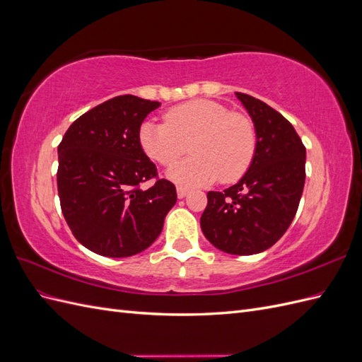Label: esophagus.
I'll return each mask as SVG.
<instances>
[{"label":"esophagus","instance_id":"1","mask_svg":"<svg viewBox=\"0 0 362 362\" xmlns=\"http://www.w3.org/2000/svg\"><path fill=\"white\" fill-rule=\"evenodd\" d=\"M189 192H190V190H189L187 187H182V185H178V187H177V194H178V198H180V199H182L184 196L187 194Z\"/></svg>","mask_w":362,"mask_h":362}]
</instances>
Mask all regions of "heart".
<instances>
[{
	"mask_svg": "<svg viewBox=\"0 0 362 362\" xmlns=\"http://www.w3.org/2000/svg\"><path fill=\"white\" fill-rule=\"evenodd\" d=\"M164 122L145 120L139 128L144 154L164 168L177 163L190 145L192 157L169 170V177L185 185L216 181L233 182L250 168L257 152V131L245 113L210 100L175 105Z\"/></svg>",
	"mask_w": 362,
	"mask_h": 362,
	"instance_id": "b5f03b06",
	"label": "heart"
}]
</instances>
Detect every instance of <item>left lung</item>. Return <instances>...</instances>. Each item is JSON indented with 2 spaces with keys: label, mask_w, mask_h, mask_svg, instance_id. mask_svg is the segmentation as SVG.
Masks as SVG:
<instances>
[{
  "label": "left lung",
  "mask_w": 362,
  "mask_h": 362,
  "mask_svg": "<svg viewBox=\"0 0 362 362\" xmlns=\"http://www.w3.org/2000/svg\"><path fill=\"white\" fill-rule=\"evenodd\" d=\"M235 95L254 120L257 152L237 184L206 193L201 228L217 249L252 255L275 245L291 225L303 192L306 151L275 108L250 95Z\"/></svg>",
  "instance_id": "8db88e82"
}]
</instances>
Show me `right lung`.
<instances>
[{"label":"right lung","mask_w":362,"mask_h":362,"mask_svg":"<svg viewBox=\"0 0 362 362\" xmlns=\"http://www.w3.org/2000/svg\"><path fill=\"white\" fill-rule=\"evenodd\" d=\"M158 107L134 95L112 98L76 119L60 141L62 213L74 237L98 255L124 258L149 247L177 202L175 185L158 178L139 146V128ZM151 179L148 191L139 189Z\"/></svg>","instance_id":"add662e5"}]
</instances>
